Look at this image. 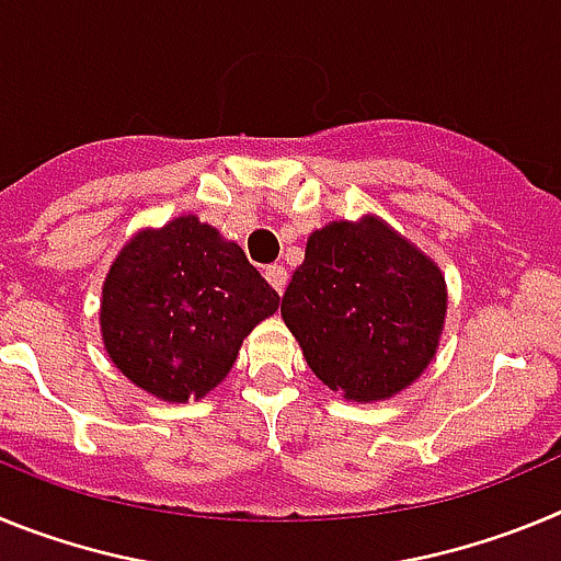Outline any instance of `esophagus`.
<instances>
[{"label":"esophagus","mask_w":561,"mask_h":561,"mask_svg":"<svg viewBox=\"0 0 561 561\" xmlns=\"http://www.w3.org/2000/svg\"><path fill=\"white\" fill-rule=\"evenodd\" d=\"M264 275H266V280L272 284V289H275L277 295H284L286 284H289V272H286L280 264H272V266H266Z\"/></svg>","instance_id":"34e87169"}]
</instances>
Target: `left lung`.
I'll use <instances>...</instances> for the list:
<instances>
[{
  "label": "left lung",
  "instance_id": "obj_1",
  "mask_svg": "<svg viewBox=\"0 0 561 561\" xmlns=\"http://www.w3.org/2000/svg\"><path fill=\"white\" fill-rule=\"evenodd\" d=\"M280 314L331 390L379 401L430 365L447 291L438 266L388 225L331 221L309 236Z\"/></svg>",
  "mask_w": 561,
  "mask_h": 561
}]
</instances>
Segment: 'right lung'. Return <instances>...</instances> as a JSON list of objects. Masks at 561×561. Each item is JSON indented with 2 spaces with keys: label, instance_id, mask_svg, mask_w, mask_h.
<instances>
[{
  "label": "right lung",
  "instance_id": "right-lung-1",
  "mask_svg": "<svg viewBox=\"0 0 561 561\" xmlns=\"http://www.w3.org/2000/svg\"><path fill=\"white\" fill-rule=\"evenodd\" d=\"M280 295L196 216L131 238L103 286L101 329L112 362L165 401L205 396L227 376L241 340L275 314Z\"/></svg>",
  "mask_w": 561,
  "mask_h": 561
}]
</instances>
